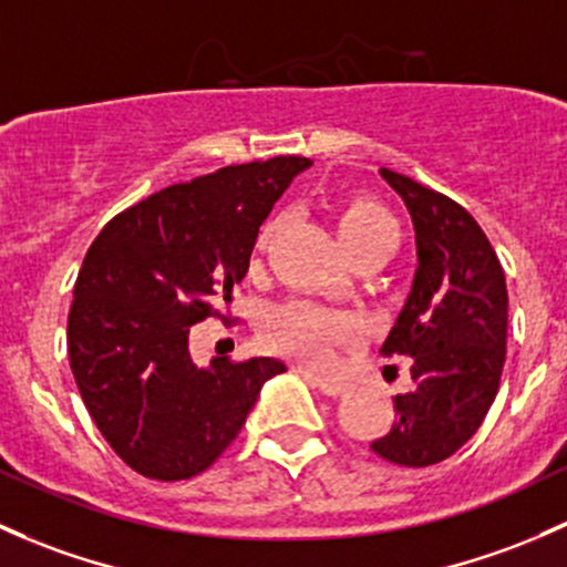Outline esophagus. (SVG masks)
I'll use <instances>...</instances> for the list:
<instances>
[{
  "label": "esophagus",
  "mask_w": 567,
  "mask_h": 567,
  "mask_svg": "<svg viewBox=\"0 0 567 567\" xmlns=\"http://www.w3.org/2000/svg\"><path fill=\"white\" fill-rule=\"evenodd\" d=\"M309 378H312V374H309ZM312 383L318 385L326 396H339V393L350 389V383H344V380H333V378H312Z\"/></svg>",
  "instance_id": "esophagus-1"
}]
</instances>
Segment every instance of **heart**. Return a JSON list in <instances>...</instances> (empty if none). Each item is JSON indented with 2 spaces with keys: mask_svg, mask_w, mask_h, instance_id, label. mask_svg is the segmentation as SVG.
<instances>
[{
  "mask_svg": "<svg viewBox=\"0 0 567 567\" xmlns=\"http://www.w3.org/2000/svg\"><path fill=\"white\" fill-rule=\"evenodd\" d=\"M337 234L342 238L344 249L350 258L374 252V255H391L399 244V225L396 219L385 212L383 206L367 198L344 200L337 208ZM279 228V217H271L260 228L255 249L264 252L271 244L274 234ZM355 326L348 315L331 312V309L318 307L309 301H290L282 307L271 309L264 323V339L274 350L296 355L301 363L315 369L331 367L333 355L342 344L353 339Z\"/></svg>",
  "mask_w": 567,
  "mask_h": 567,
  "instance_id": "1",
  "label": "heart"
}]
</instances>
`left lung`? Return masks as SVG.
<instances>
[{
    "mask_svg": "<svg viewBox=\"0 0 567 567\" xmlns=\"http://www.w3.org/2000/svg\"><path fill=\"white\" fill-rule=\"evenodd\" d=\"M415 225L419 271L383 355H408L413 389L393 399V424L369 449L402 467H429L475 434L499 389L508 290L497 252L449 195L380 168Z\"/></svg>",
    "mask_w": 567,
    "mask_h": 567,
    "instance_id": "8db88e82",
    "label": "left lung"
}]
</instances>
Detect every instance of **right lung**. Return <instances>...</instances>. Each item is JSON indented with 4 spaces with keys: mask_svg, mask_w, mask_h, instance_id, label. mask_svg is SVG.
<instances>
[{
    "mask_svg": "<svg viewBox=\"0 0 567 567\" xmlns=\"http://www.w3.org/2000/svg\"><path fill=\"white\" fill-rule=\"evenodd\" d=\"M307 157L228 165L124 208L89 247L68 315L83 404L127 467L187 481L241 432L274 359H189V326L234 301L258 230Z\"/></svg>",
    "mask_w": 567,
    "mask_h": 567,
    "instance_id": "1",
    "label": "right lung"
}]
</instances>
